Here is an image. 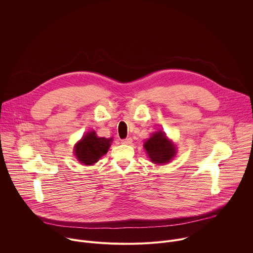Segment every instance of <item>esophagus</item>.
Returning a JSON list of instances; mask_svg holds the SVG:
<instances>
[{
  "mask_svg": "<svg viewBox=\"0 0 253 253\" xmlns=\"http://www.w3.org/2000/svg\"><path fill=\"white\" fill-rule=\"evenodd\" d=\"M121 143L122 144H126V145H129V144L132 143V138H125V139H122L121 140Z\"/></svg>",
  "mask_w": 253,
  "mask_h": 253,
  "instance_id": "34e87169",
  "label": "esophagus"
}]
</instances>
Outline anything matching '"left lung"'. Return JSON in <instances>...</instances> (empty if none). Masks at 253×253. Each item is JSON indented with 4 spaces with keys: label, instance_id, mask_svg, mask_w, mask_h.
<instances>
[{
    "label": "left lung",
    "instance_id": "left-lung-1",
    "mask_svg": "<svg viewBox=\"0 0 253 253\" xmlns=\"http://www.w3.org/2000/svg\"><path fill=\"white\" fill-rule=\"evenodd\" d=\"M150 160L156 164L169 162L175 155V147L161 131L153 134L144 144Z\"/></svg>",
    "mask_w": 253,
    "mask_h": 253
}]
</instances>
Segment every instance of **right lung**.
Returning <instances> with one entry per match:
<instances>
[{
	"label": "right lung",
	"instance_id": "1",
	"mask_svg": "<svg viewBox=\"0 0 253 253\" xmlns=\"http://www.w3.org/2000/svg\"><path fill=\"white\" fill-rule=\"evenodd\" d=\"M112 138L97 137L94 131L87 133L75 147V155L77 159L85 164L92 165L96 163L109 149Z\"/></svg>",
	"mask_w": 253,
	"mask_h": 253
}]
</instances>
